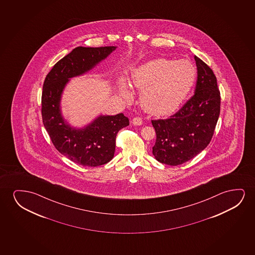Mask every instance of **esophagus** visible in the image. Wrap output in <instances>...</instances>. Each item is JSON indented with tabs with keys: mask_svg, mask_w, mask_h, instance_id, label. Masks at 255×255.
<instances>
[{
	"mask_svg": "<svg viewBox=\"0 0 255 255\" xmlns=\"http://www.w3.org/2000/svg\"><path fill=\"white\" fill-rule=\"evenodd\" d=\"M132 124L134 126H141L143 124V120L139 117H136L132 119Z\"/></svg>",
	"mask_w": 255,
	"mask_h": 255,
	"instance_id": "obj_1",
	"label": "esophagus"
}]
</instances>
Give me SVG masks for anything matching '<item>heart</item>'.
Returning <instances> with one entry per match:
<instances>
[{
	"label": "heart",
	"mask_w": 255,
	"mask_h": 255,
	"mask_svg": "<svg viewBox=\"0 0 255 255\" xmlns=\"http://www.w3.org/2000/svg\"><path fill=\"white\" fill-rule=\"evenodd\" d=\"M196 69L186 60L154 59L148 61L131 73V83L141 91V105L156 116L170 115L187 97L195 83ZM123 97L129 98V91L123 84Z\"/></svg>",
	"instance_id": "heart-1"
}]
</instances>
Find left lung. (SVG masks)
<instances>
[{"mask_svg": "<svg viewBox=\"0 0 255 255\" xmlns=\"http://www.w3.org/2000/svg\"><path fill=\"white\" fill-rule=\"evenodd\" d=\"M195 93L170 119L151 120L157 138L152 154L158 162L178 165L206 148L220 112V92L213 70L198 56Z\"/></svg>", "mask_w": 255, "mask_h": 255, "instance_id": "1", "label": "left lung"}]
</instances>
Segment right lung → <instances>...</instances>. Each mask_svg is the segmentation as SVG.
I'll return each instance as SVG.
<instances>
[{"label":"right lung","mask_w":255,"mask_h":255,"mask_svg":"<svg viewBox=\"0 0 255 255\" xmlns=\"http://www.w3.org/2000/svg\"><path fill=\"white\" fill-rule=\"evenodd\" d=\"M116 49L115 46L77 47L54 65L43 83V126L56 150L74 163L84 166L95 167L112 160L117 134L129 126V119L123 113L101 115L84 128H72L61 114V97L70 78L86 73Z\"/></svg>","instance_id":"obj_1"}]
</instances>
